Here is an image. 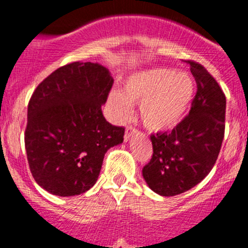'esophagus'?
Listing matches in <instances>:
<instances>
[{"label": "esophagus", "mask_w": 248, "mask_h": 248, "mask_svg": "<svg viewBox=\"0 0 248 248\" xmlns=\"http://www.w3.org/2000/svg\"><path fill=\"white\" fill-rule=\"evenodd\" d=\"M135 133V128L133 125H128L125 129V134H124V139H125V141H128L129 139H130V137Z\"/></svg>", "instance_id": "1"}]
</instances>
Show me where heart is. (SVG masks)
Wrapping results in <instances>:
<instances>
[{"label": "heart", "mask_w": 248, "mask_h": 248, "mask_svg": "<svg viewBox=\"0 0 248 248\" xmlns=\"http://www.w3.org/2000/svg\"><path fill=\"white\" fill-rule=\"evenodd\" d=\"M192 97L194 80L190 74L157 68L129 78L124 92H111L108 102L114 117L120 120L130 114V103H139L144 125L159 131L172 128L183 119Z\"/></svg>", "instance_id": "obj_1"}]
</instances>
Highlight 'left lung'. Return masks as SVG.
<instances>
[{
	"instance_id": "obj_1",
	"label": "left lung",
	"mask_w": 248,
	"mask_h": 248,
	"mask_svg": "<svg viewBox=\"0 0 248 248\" xmlns=\"http://www.w3.org/2000/svg\"><path fill=\"white\" fill-rule=\"evenodd\" d=\"M186 63L198 85L189 115L171 131L151 135L153 156L143 168L149 187L161 196L183 194L201 183L214 168L225 135L222 89L203 65Z\"/></svg>"
}]
</instances>
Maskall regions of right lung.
Masks as SVG:
<instances>
[{
  "label": "right lung",
  "instance_id": "add662e5",
  "mask_svg": "<svg viewBox=\"0 0 248 248\" xmlns=\"http://www.w3.org/2000/svg\"><path fill=\"white\" fill-rule=\"evenodd\" d=\"M114 79L98 63L73 62L39 83L28 103L25 146L32 176L57 196L88 191L105 153L124 140L123 126L105 120L102 105Z\"/></svg>",
  "mask_w": 248,
  "mask_h": 248
}]
</instances>
